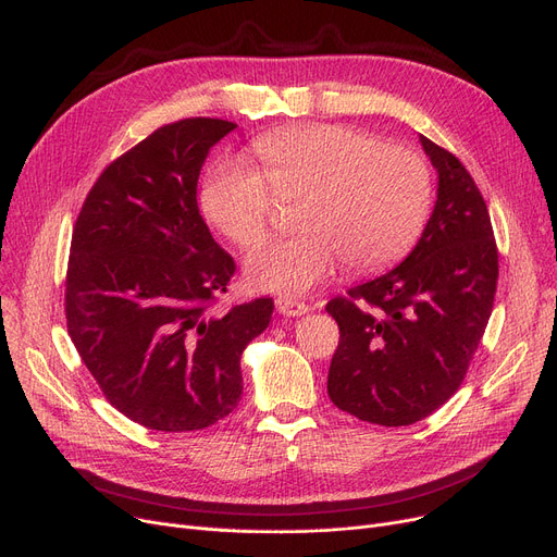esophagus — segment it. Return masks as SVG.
Segmentation results:
<instances>
[{"label":"esophagus","instance_id":"1","mask_svg":"<svg viewBox=\"0 0 557 557\" xmlns=\"http://www.w3.org/2000/svg\"><path fill=\"white\" fill-rule=\"evenodd\" d=\"M275 307L282 315H288V318H296V315H305L309 311V305L296 300V298H277L275 300Z\"/></svg>","mask_w":557,"mask_h":557}]
</instances>
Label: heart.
<instances>
[{"label":"heart","mask_w":557,"mask_h":557,"mask_svg":"<svg viewBox=\"0 0 557 557\" xmlns=\"http://www.w3.org/2000/svg\"><path fill=\"white\" fill-rule=\"evenodd\" d=\"M263 175L239 158L205 173L202 210L242 248L263 239L273 191L305 196L294 239L255 248L246 280L257 290L300 296L327 282L341 259L355 273L382 271L416 246L433 202L426 160L408 146L336 124H309L255 139Z\"/></svg>","instance_id":"b5f03b06"}]
</instances>
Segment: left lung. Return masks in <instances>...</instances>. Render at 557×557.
<instances>
[{
	"label": "left lung",
	"mask_w": 557,
	"mask_h": 557,
	"mask_svg": "<svg viewBox=\"0 0 557 557\" xmlns=\"http://www.w3.org/2000/svg\"><path fill=\"white\" fill-rule=\"evenodd\" d=\"M437 198L393 271L327 302L338 323L330 399L363 422L413 424L462 384L494 305L499 255L487 205L460 160L420 135Z\"/></svg>",
	"instance_id": "obj_1"
}]
</instances>
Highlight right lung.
<instances>
[{
    "label": "right lung",
    "mask_w": 557,
    "mask_h": 557,
    "mask_svg": "<svg viewBox=\"0 0 557 557\" xmlns=\"http://www.w3.org/2000/svg\"><path fill=\"white\" fill-rule=\"evenodd\" d=\"M237 124L191 116L116 158L87 194L72 234L67 332L106 399L166 433L198 431L237 408L242 352L273 300L208 313L234 259L198 212V175Z\"/></svg>",
    "instance_id": "obj_1"
}]
</instances>
